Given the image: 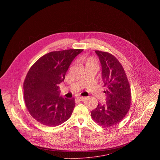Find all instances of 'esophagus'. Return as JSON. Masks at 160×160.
Wrapping results in <instances>:
<instances>
[{"label":"esophagus","mask_w":160,"mask_h":160,"mask_svg":"<svg viewBox=\"0 0 160 160\" xmlns=\"http://www.w3.org/2000/svg\"><path fill=\"white\" fill-rule=\"evenodd\" d=\"M85 98H86L85 97H80V96L77 98V99H79V100H80V101H83Z\"/></svg>","instance_id":"esophagus-1"}]
</instances>
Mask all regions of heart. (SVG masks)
I'll return each mask as SVG.
<instances>
[{
  "label": "heart",
  "instance_id": "1",
  "mask_svg": "<svg viewBox=\"0 0 160 160\" xmlns=\"http://www.w3.org/2000/svg\"><path fill=\"white\" fill-rule=\"evenodd\" d=\"M91 61H94V60L93 59H89L88 61H87V62H91Z\"/></svg>",
  "mask_w": 160,
  "mask_h": 160
}]
</instances>
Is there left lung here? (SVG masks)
Listing matches in <instances>:
<instances>
[{"label":"left lung","instance_id":"obj_1","mask_svg":"<svg viewBox=\"0 0 160 160\" xmlns=\"http://www.w3.org/2000/svg\"><path fill=\"white\" fill-rule=\"evenodd\" d=\"M102 68L101 77L107 88L106 102L98 104L91 111L93 120L99 125L109 127L122 121L127 114L131 102L130 85L123 68L112 54L96 51Z\"/></svg>","mask_w":160,"mask_h":160}]
</instances>
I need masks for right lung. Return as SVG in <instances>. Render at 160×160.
<instances>
[{
	"instance_id": "obj_1",
	"label": "right lung",
	"mask_w": 160,
	"mask_h": 160,
	"mask_svg": "<svg viewBox=\"0 0 160 160\" xmlns=\"http://www.w3.org/2000/svg\"><path fill=\"white\" fill-rule=\"evenodd\" d=\"M83 49L49 52L41 57L30 69L24 82V98L30 115L39 123L58 126L69 119L75 99L59 96L58 85L73 59Z\"/></svg>"
}]
</instances>
